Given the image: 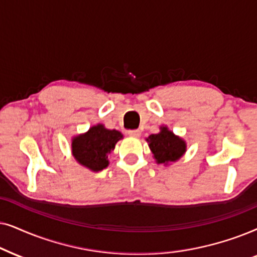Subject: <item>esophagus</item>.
Masks as SVG:
<instances>
[{"label": "esophagus", "instance_id": "obj_1", "mask_svg": "<svg viewBox=\"0 0 257 257\" xmlns=\"http://www.w3.org/2000/svg\"><path fill=\"white\" fill-rule=\"evenodd\" d=\"M128 135L133 136V138H140L141 133H140V131H138V129H133V131L128 132Z\"/></svg>", "mask_w": 257, "mask_h": 257}]
</instances>
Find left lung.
Listing matches in <instances>:
<instances>
[{"mask_svg": "<svg viewBox=\"0 0 257 257\" xmlns=\"http://www.w3.org/2000/svg\"><path fill=\"white\" fill-rule=\"evenodd\" d=\"M150 150L157 163H168L179 160L186 152V143L169 132L166 126L161 128L159 134H152L147 139Z\"/></svg>", "mask_w": 257, "mask_h": 257, "instance_id": "left-lung-1", "label": "left lung"}]
</instances>
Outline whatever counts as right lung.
<instances>
[{
    "instance_id": "right-lung-1",
    "label": "right lung",
    "mask_w": 257,
    "mask_h": 257,
    "mask_svg": "<svg viewBox=\"0 0 257 257\" xmlns=\"http://www.w3.org/2000/svg\"><path fill=\"white\" fill-rule=\"evenodd\" d=\"M119 139H122L119 132L110 131L102 124L95 125L73 140V155L84 167L98 172L108 166L109 154Z\"/></svg>"
}]
</instances>
